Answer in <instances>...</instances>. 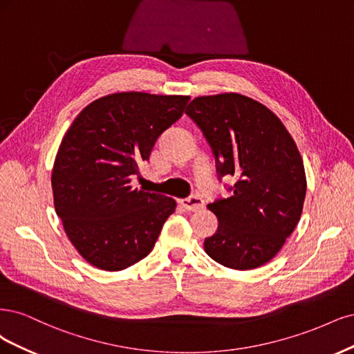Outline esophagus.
<instances>
[{"label": "esophagus", "instance_id": "34e87169", "mask_svg": "<svg viewBox=\"0 0 354 354\" xmlns=\"http://www.w3.org/2000/svg\"><path fill=\"white\" fill-rule=\"evenodd\" d=\"M179 204H180V206L184 207L185 210L196 212V210L203 209V206H204V200H203L200 196H191V197H188V198L179 200Z\"/></svg>", "mask_w": 354, "mask_h": 354}]
</instances>
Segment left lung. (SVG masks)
<instances>
[{
	"label": "left lung",
	"instance_id": "8db88e82",
	"mask_svg": "<svg viewBox=\"0 0 354 354\" xmlns=\"http://www.w3.org/2000/svg\"><path fill=\"white\" fill-rule=\"evenodd\" d=\"M185 113L209 142L219 180L236 178L231 197L207 206L219 226L204 250L236 270L268 263L303 212L307 185L297 145L268 107L244 95L197 97Z\"/></svg>",
	"mask_w": 354,
	"mask_h": 354
}]
</instances>
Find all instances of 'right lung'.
<instances>
[{"instance_id":"right-lung-1","label":"right lung","mask_w":354,"mask_h":354,"mask_svg":"<svg viewBox=\"0 0 354 354\" xmlns=\"http://www.w3.org/2000/svg\"><path fill=\"white\" fill-rule=\"evenodd\" d=\"M189 97L118 93L86 106L66 132L51 175L54 207L81 256L122 270L151 253L176 201L133 188L140 165Z\"/></svg>"}]
</instances>
